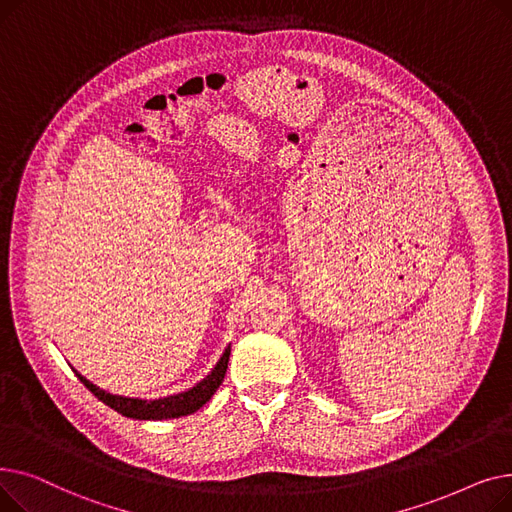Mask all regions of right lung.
Listing matches in <instances>:
<instances>
[{"label": "right lung", "mask_w": 512, "mask_h": 512, "mask_svg": "<svg viewBox=\"0 0 512 512\" xmlns=\"http://www.w3.org/2000/svg\"><path fill=\"white\" fill-rule=\"evenodd\" d=\"M228 361H230V344L226 346V351L222 353L220 361L215 363V367L193 388H188V390L178 392V394H172V396L155 398V400L110 394V392H105L103 388L95 386L93 382H89L85 375H80L76 369H72V371L76 373V378L83 382L101 402H105L107 407L118 411L120 415L130 417V419H141V421H161V419H174V417H184V415L197 413L205 405V402L215 394V390L220 388V384L224 382Z\"/></svg>", "instance_id": "obj_1"}]
</instances>
